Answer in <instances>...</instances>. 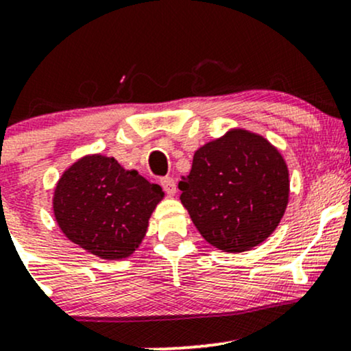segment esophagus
Listing matches in <instances>:
<instances>
[{
  "mask_svg": "<svg viewBox=\"0 0 351 351\" xmlns=\"http://www.w3.org/2000/svg\"><path fill=\"white\" fill-rule=\"evenodd\" d=\"M160 184H162V188L165 189V193H167V195L173 196L176 193V183H175V180L170 178V176H165V178L160 180Z\"/></svg>",
  "mask_w": 351,
  "mask_h": 351,
  "instance_id": "34e87169",
  "label": "esophagus"
}]
</instances>
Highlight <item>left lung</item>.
<instances>
[{"label":"left lung","instance_id":"1","mask_svg":"<svg viewBox=\"0 0 351 351\" xmlns=\"http://www.w3.org/2000/svg\"><path fill=\"white\" fill-rule=\"evenodd\" d=\"M181 203L209 244L249 251L279 226L289 199V171L267 140L244 130L201 147L181 176Z\"/></svg>","mask_w":351,"mask_h":351}]
</instances>
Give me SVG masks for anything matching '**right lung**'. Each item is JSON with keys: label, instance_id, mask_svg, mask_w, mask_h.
I'll use <instances>...</instances> for the list:
<instances>
[{"label": "right lung", "instance_id": "1", "mask_svg": "<svg viewBox=\"0 0 351 351\" xmlns=\"http://www.w3.org/2000/svg\"><path fill=\"white\" fill-rule=\"evenodd\" d=\"M163 191L115 158L79 160L60 176L54 216L72 243L102 259L128 257L142 243Z\"/></svg>", "mask_w": 351, "mask_h": 351}]
</instances>
